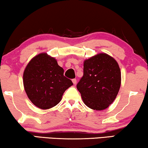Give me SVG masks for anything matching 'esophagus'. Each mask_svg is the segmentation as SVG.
Here are the masks:
<instances>
[{
    "mask_svg": "<svg viewBox=\"0 0 148 148\" xmlns=\"http://www.w3.org/2000/svg\"><path fill=\"white\" fill-rule=\"evenodd\" d=\"M72 82H73V84L74 85H75L76 83H77L76 79H72Z\"/></svg>",
    "mask_w": 148,
    "mask_h": 148,
    "instance_id": "1",
    "label": "esophagus"
}]
</instances>
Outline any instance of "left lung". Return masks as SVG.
Returning a JSON list of instances; mask_svg holds the SVG:
<instances>
[{"label":"left lung","instance_id":"1","mask_svg":"<svg viewBox=\"0 0 148 148\" xmlns=\"http://www.w3.org/2000/svg\"><path fill=\"white\" fill-rule=\"evenodd\" d=\"M121 84V73L116 60L99 53L84 61V76L77 85L84 104L102 110L116 98Z\"/></svg>","mask_w":148,"mask_h":148}]
</instances>
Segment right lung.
I'll use <instances>...</instances> for the list:
<instances>
[{
  "mask_svg": "<svg viewBox=\"0 0 148 148\" xmlns=\"http://www.w3.org/2000/svg\"><path fill=\"white\" fill-rule=\"evenodd\" d=\"M64 69L55 58L46 52L28 62L23 75V86L30 101L40 109H49L60 102L66 89L73 86L64 76Z\"/></svg>",
  "mask_w": 148,
  "mask_h": 148,
  "instance_id": "obj_1",
  "label": "right lung"
}]
</instances>
